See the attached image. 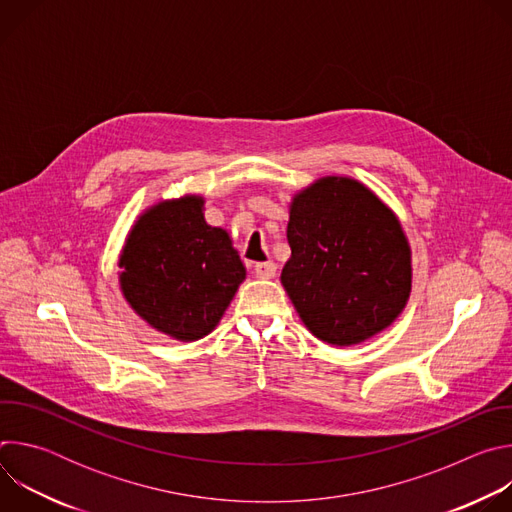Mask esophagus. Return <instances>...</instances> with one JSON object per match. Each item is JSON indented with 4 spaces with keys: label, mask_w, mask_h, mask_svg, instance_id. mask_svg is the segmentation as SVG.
<instances>
[{
    "label": "esophagus",
    "mask_w": 512,
    "mask_h": 512,
    "mask_svg": "<svg viewBox=\"0 0 512 512\" xmlns=\"http://www.w3.org/2000/svg\"><path fill=\"white\" fill-rule=\"evenodd\" d=\"M275 271H277L275 263H259V265H255V275L259 279H273Z\"/></svg>",
    "instance_id": "1"
}]
</instances>
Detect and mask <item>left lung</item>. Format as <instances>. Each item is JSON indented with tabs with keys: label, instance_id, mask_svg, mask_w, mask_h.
<instances>
[{
	"label": "left lung",
	"instance_id": "left-lung-1",
	"mask_svg": "<svg viewBox=\"0 0 512 512\" xmlns=\"http://www.w3.org/2000/svg\"><path fill=\"white\" fill-rule=\"evenodd\" d=\"M281 283L306 328L350 346L389 328L411 294V249L395 212L364 184L326 176L289 204Z\"/></svg>",
	"mask_w": 512,
	"mask_h": 512
}]
</instances>
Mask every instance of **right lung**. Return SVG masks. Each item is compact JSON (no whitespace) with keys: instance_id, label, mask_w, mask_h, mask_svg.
<instances>
[{"instance_id":"1","label":"right lung","mask_w":512,"mask_h":512,"mask_svg":"<svg viewBox=\"0 0 512 512\" xmlns=\"http://www.w3.org/2000/svg\"><path fill=\"white\" fill-rule=\"evenodd\" d=\"M202 206V196L154 204L119 257L123 298L152 328L182 342L214 330L247 275L229 233L210 227Z\"/></svg>"}]
</instances>
